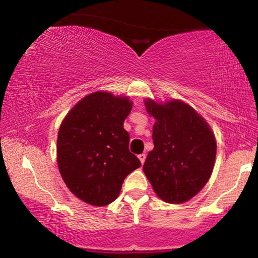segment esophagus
Listing matches in <instances>:
<instances>
[{
    "instance_id": "esophagus-1",
    "label": "esophagus",
    "mask_w": 258,
    "mask_h": 258,
    "mask_svg": "<svg viewBox=\"0 0 258 258\" xmlns=\"http://www.w3.org/2000/svg\"><path fill=\"white\" fill-rule=\"evenodd\" d=\"M146 154H140L139 155V158H140V161H141V163H144V161H146Z\"/></svg>"
}]
</instances>
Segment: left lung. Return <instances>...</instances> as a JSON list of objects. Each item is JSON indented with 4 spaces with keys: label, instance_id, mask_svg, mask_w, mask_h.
Returning <instances> with one entry per match:
<instances>
[{
    "label": "left lung",
    "instance_id": "left-lung-1",
    "mask_svg": "<svg viewBox=\"0 0 258 258\" xmlns=\"http://www.w3.org/2000/svg\"><path fill=\"white\" fill-rule=\"evenodd\" d=\"M155 118L154 149L143 171L156 195L171 204L184 203L209 181L216 158V140L206 119L179 100L144 101Z\"/></svg>",
    "mask_w": 258,
    "mask_h": 258
}]
</instances>
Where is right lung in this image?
<instances>
[{"label":"right lung","mask_w":258,"mask_h":258,"mask_svg":"<svg viewBox=\"0 0 258 258\" xmlns=\"http://www.w3.org/2000/svg\"><path fill=\"white\" fill-rule=\"evenodd\" d=\"M133 108L126 96L95 91L74 105L57 135V165L68 189L83 202H114L123 181L141 167L129 151L123 123Z\"/></svg>","instance_id":"1"}]
</instances>
